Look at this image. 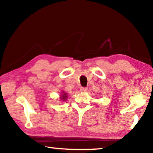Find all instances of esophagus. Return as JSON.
<instances>
[{
	"label": "esophagus",
	"mask_w": 153,
	"mask_h": 153,
	"mask_svg": "<svg viewBox=\"0 0 153 153\" xmlns=\"http://www.w3.org/2000/svg\"><path fill=\"white\" fill-rule=\"evenodd\" d=\"M80 91H81V92H87V91H88V88H87L81 87V88H80Z\"/></svg>",
	"instance_id": "esophagus-1"
}]
</instances>
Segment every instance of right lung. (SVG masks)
Listing matches in <instances>:
<instances>
[{"instance_id": "add662e5", "label": "right lung", "mask_w": 153, "mask_h": 153, "mask_svg": "<svg viewBox=\"0 0 153 153\" xmlns=\"http://www.w3.org/2000/svg\"><path fill=\"white\" fill-rule=\"evenodd\" d=\"M62 94H61V99L62 100H63V101H65V100H66V99H67V94L65 92H62Z\"/></svg>"}]
</instances>
